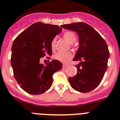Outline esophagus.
Here are the masks:
<instances>
[{"mask_svg":"<svg viewBox=\"0 0 120 120\" xmlns=\"http://www.w3.org/2000/svg\"><path fill=\"white\" fill-rule=\"evenodd\" d=\"M68 66V65H67V64H63V65H62L63 68H66Z\"/></svg>","mask_w":120,"mask_h":120,"instance_id":"1","label":"esophagus"}]
</instances>
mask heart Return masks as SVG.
<instances>
[{"mask_svg": "<svg viewBox=\"0 0 120 120\" xmlns=\"http://www.w3.org/2000/svg\"><path fill=\"white\" fill-rule=\"evenodd\" d=\"M64 38L70 44H73L76 41V35L75 33L71 31H67L63 34ZM56 38H55L52 40L51 42V49L54 50L56 47ZM54 59L56 60L60 61L61 62L66 63L73 58V53L71 52H59L55 53L53 56Z\"/></svg>", "mask_w": 120, "mask_h": 120, "instance_id": "heart-1", "label": "heart"}]
</instances>
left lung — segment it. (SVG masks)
<instances>
[{
    "label": "left lung",
    "mask_w": 120,
    "mask_h": 120,
    "mask_svg": "<svg viewBox=\"0 0 120 120\" xmlns=\"http://www.w3.org/2000/svg\"><path fill=\"white\" fill-rule=\"evenodd\" d=\"M61 27L76 32L79 36V49L73 61L80 62L75 65L76 76L68 79L70 84L80 93H88L98 86L106 70L109 57L108 45L101 35L85 23L63 24Z\"/></svg>",
    "instance_id": "1"
}]
</instances>
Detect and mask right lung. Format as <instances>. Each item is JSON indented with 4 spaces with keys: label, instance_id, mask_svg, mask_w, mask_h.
Returning <instances> with one entry per match:
<instances>
[{
    "label": "right lung",
    "instance_id": "1",
    "mask_svg": "<svg viewBox=\"0 0 120 120\" xmlns=\"http://www.w3.org/2000/svg\"><path fill=\"white\" fill-rule=\"evenodd\" d=\"M62 31L57 25L37 22L17 37L12 45L11 62L14 76L24 91L33 95L47 91L52 76L62 68V63L53 59L44 65L40 58L52 55L51 42Z\"/></svg>",
    "mask_w": 120,
    "mask_h": 120
}]
</instances>
